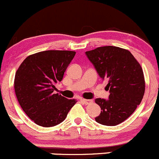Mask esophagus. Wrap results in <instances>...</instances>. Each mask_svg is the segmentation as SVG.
<instances>
[{
	"label": "esophagus",
	"instance_id": "obj_1",
	"mask_svg": "<svg viewBox=\"0 0 159 159\" xmlns=\"http://www.w3.org/2000/svg\"><path fill=\"white\" fill-rule=\"evenodd\" d=\"M81 100V102H83V103L86 104V105H88L89 103H91V102H93V100L92 99H80Z\"/></svg>",
	"mask_w": 159,
	"mask_h": 159
}]
</instances>
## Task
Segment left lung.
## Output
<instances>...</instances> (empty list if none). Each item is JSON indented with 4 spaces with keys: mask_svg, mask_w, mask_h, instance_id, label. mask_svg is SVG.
I'll return each instance as SVG.
<instances>
[{
    "mask_svg": "<svg viewBox=\"0 0 159 159\" xmlns=\"http://www.w3.org/2000/svg\"><path fill=\"white\" fill-rule=\"evenodd\" d=\"M99 76L108 81L109 99L97 98L101 108L96 122L108 126L122 123L136 109L145 93V78L139 62L125 49L113 46L86 52Z\"/></svg>",
    "mask_w": 159,
    "mask_h": 159,
    "instance_id": "left-lung-1",
    "label": "left lung"
}]
</instances>
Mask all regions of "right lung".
<instances>
[{
    "label": "right lung",
    "mask_w": 159,
    "mask_h": 159,
    "mask_svg": "<svg viewBox=\"0 0 159 159\" xmlns=\"http://www.w3.org/2000/svg\"><path fill=\"white\" fill-rule=\"evenodd\" d=\"M76 52L46 50L30 55L23 61L14 78L19 104L36 124L52 127L61 123L76 102L54 93L56 83L63 74Z\"/></svg>",
    "instance_id": "add662e5"
}]
</instances>
